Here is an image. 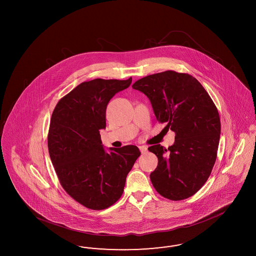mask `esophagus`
<instances>
[{"instance_id":"esophagus-1","label":"esophagus","mask_w":256,"mask_h":256,"mask_svg":"<svg viewBox=\"0 0 256 256\" xmlns=\"http://www.w3.org/2000/svg\"><path fill=\"white\" fill-rule=\"evenodd\" d=\"M140 153L142 154H146V153H148V146H140Z\"/></svg>"}]
</instances>
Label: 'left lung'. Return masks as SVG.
Returning a JSON list of instances; mask_svg holds the SVG:
<instances>
[{
  "instance_id": "obj_1",
  "label": "left lung",
  "mask_w": 256,
  "mask_h": 256,
  "mask_svg": "<svg viewBox=\"0 0 256 256\" xmlns=\"http://www.w3.org/2000/svg\"><path fill=\"white\" fill-rule=\"evenodd\" d=\"M132 88L148 96L156 119L176 133L168 149L148 148L158 160L150 174L156 190L172 201L192 196L217 158L220 121L214 102L195 78L172 70L140 78Z\"/></svg>"
}]
</instances>
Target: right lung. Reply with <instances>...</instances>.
Returning <instances> with one entry per match:
<instances>
[{
  "label": "right lung",
  "mask_w": 256,
  "mask_h": 256,
  "mask_svg": "<svg viewBox=\"0 0 256 256\" xmlns=\"http://www.w3.org/2000/svg\"><path fill=\"white\" fill-rule=\"evenodd\" d=\"M126 80L94 78L74 88L57 103L48 135V153L64 190L88 208L105 210L121 197L139 148L103 146L106 108Z\"/></svg>",
  "instance_id": "1"
}]
</instances>
